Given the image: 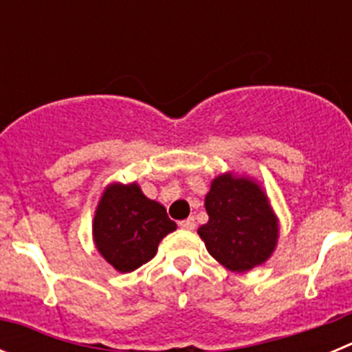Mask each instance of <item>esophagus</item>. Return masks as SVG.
I'll return each instance as SVG.
<instances>
[{
  "label": "esophagus",
  "instance_id": "1",
  "mask_svg": "<svg viewBox=\"0 0 352 352\" xmlns=\"http://www.w3.org/2000/svg\"><path fill=\"white\" fill-rule=\"evenodd\" d=\"M179 227H182V229H186V231H194L195 229L194 217H188V219L182 220V222H179Z\"/></svg>",
  "mask_w": 352,
  "mask_h": 352
}]
</instances>
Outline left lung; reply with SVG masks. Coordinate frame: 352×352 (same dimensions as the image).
Here are the masks:
<instances>
[{"label":"left lung","mask_w":352,"mask_h":352,"mask_svg":"<svg viewBox=\"0 0 352 352\" xmlns=\"http://www.w3.org/2000/svg\"><path fill=\"white\" fill-rule=\"evenodd\" d=\"M204 206L210 220L197 232L222 266L245 273L270 259L278 239V220L254 179L220 174L211 182Z\"/></svg>","instance_id":"8db88e82"}]
</instances>
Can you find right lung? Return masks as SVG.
I'll return each instance as SVG.
<instances>
[{"instance_id":"1","label":"right lung","mask_w":352,"mask_h":352,"mask_svg":"<svg viewBox=\"0 0 352 352\" xmlns=\"http://www.w3.org/2000/svg\"><path fill=\"white\" fill-rule=\"evenodd\" d=\"M176 231L166 208L146 197L138 183H113L93 219L96 250L114 270L130 273L151 261L164 236Z\"/></svg>"}]
</instances>
